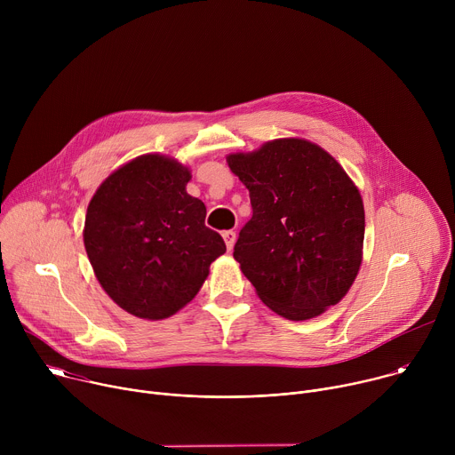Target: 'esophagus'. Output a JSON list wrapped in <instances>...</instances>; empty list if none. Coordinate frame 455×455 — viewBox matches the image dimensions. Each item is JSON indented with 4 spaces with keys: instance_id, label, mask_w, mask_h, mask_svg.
Returning a JSON list of instances; mask_svg holds the SVG:
<instances>
[{
    "instance_id": "1",
    "label": "esophagus",
    "mask_w": 455,
    "mask_h": 455,
    "mask_svg": "<svg viewBox=\"0 0 455 455\" xmlns=\"http://www.w3.org/2000/svg\"><path fill=\"white\" fill-rule=\"evenodd\" d=\"M223 239H225L227 248L232 250L234 244H235V232H234V230H225V232H223Z\"/></svg>"
}]
</instances>
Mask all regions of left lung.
<instances>
[{"label": "left lung", "mask_w": 455, "mask_h": 455, "mask_svg": "<svg viewBox=\"0 0 455 455\" xmlns=\"http://www.w3.org/2000/svg\"><path fill=\"white\" fill-rule=\"evenodd\" d=\"M227 162L250 190L234 259L259 299L288 320L339 304L360 270L365 232L362 196L340 164L300 139Z\"/></svg>", "instance_id": "8db88e82"}]
</instances>
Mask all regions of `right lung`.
Masks as SVG:
<instances>
[{
    "mask_svg": "<svg viewBox=\"0 0 455 455\" xmlns=\"http://www.w3.org/2000/svg\"><path fill=\"white\" fill-rule=\"evenodd\" d=\"M187 167L144 155L109 174L92 198L84 246L104 291L127 313L160 320L190 302L227 251L187 194Z\"/></svg>",
    "mask_w": 455,
    "mask_h": 455,
    "instance_id": "right-lung-1",
    "label": "right lung"
}]
</instances>
